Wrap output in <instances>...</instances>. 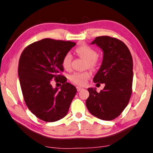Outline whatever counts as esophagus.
<instances>
[{
	"instance_id": "obj_1",
	"label": "esophagus",
	"mask_w": 153,
	"mask_h": 153,
	"mask_svg": "<svg viewBox=\"0 0 153 153\" xmlns=\"http://www.w3.org/2000/svg\"><path fill=\"white\" fill-rule=\"evenodd\" d=\"M77 88V91H81V90H83V89H84V88H82V87H79V86H77V88Z\"/></svg>"
}]
</instances>
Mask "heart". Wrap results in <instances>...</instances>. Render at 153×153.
<instances>
[{
  "label": "heart",
  "instance_id": "obj_1",
  "mask_svg": "<svg viewBox=\"0 0 153 153\" xmlns=\"http://www.w3.org/2000/svg\"><path fill=\"white\" fill-rule=\"evenodd\" d=\"M76 53L79 56L86 60V67L94 69L98 65V59L97 58L98 53L94 48L88 45H83L76 48ZM72 55L71 53H67L64 55L62 65L66 70L71 69ZM90 76V73L88 71L74 72L69 76V79L77 85H83L85 84L86 79Z\"/></svg>",
  "mask_w": 153,
  "mask_h": 153
}]
</instances>
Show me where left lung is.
I'll return each instance as SVG.
<instances>
[{
	"label": "left lung",
	"mask_w": 153,
	"mask_h": 153,
	"mask_svg": "<svg viewBox=\"0 0 153 153\" xmlns=\"http://www.w3.org/2000/svg\"><path fill=\"white\" fill-rule=\"evenodd\" d=\"M91 45L101 48V66L93 79L94 83L105 84L97 92L89 88L86 107L95 117L105 121L117 117L130 99L133 81V60L130 51L122 41L103 36L97 37Z\"/></svg>",
	"instance_id": "left-lung-1"
}]
</instances>
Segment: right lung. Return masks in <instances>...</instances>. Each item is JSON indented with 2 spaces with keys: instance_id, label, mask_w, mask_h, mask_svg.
<instances>
[{
  "instance_id": "add662e5",
  "label": "right lung",
  "mask_w": 153,
  "mask_h": 153,
  "mask_svg": "<svg viewBox=\"0 0 153 153\" xmlns=\"http://www.w3.org/2000/svg\"><path fill=\"white\" fill-rule=\"evenodd\" d=\"M76 45L45 38L31 44L21 55L18 76L23 96L30 111L41 120L54 122L68 113L77 89L59 73L63 71L64 55ZM52 79L63 83L60 89L52 88Z\"/></svg>"
}]
</instances>
